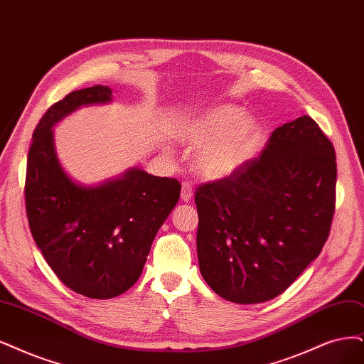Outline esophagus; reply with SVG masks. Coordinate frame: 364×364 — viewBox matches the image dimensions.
Listing matches in <instances>:
<instances>
[{
    "mask_svg": "<svg viewBox=\"0 0 364 364\" xmlns=\"http://www.w3.org/2000/svg\"><path fill=\"white\" fill-rule=\"evenodd\" d=\"M193 196V191H192V184L191 183H183V187H181V199L183 200H191Z\"/></svg>",
    "mask_w": 364,
    "mask_h": 364,
    "instance_id": "esophagus-1",
    "label": "esophagus"
}]
</instances>
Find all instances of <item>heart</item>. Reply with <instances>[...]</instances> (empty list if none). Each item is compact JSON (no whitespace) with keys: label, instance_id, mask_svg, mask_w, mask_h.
Masks as SVG:
<instances>
[{"label":"heart","instance_id":"obj_1","mask_svg":"<svg viewBox=\"0 0 364 364\" xmlns=\"http://www.w3.org/2000/svg\"><path fill=\"white\" fill-rule=\"evenodd\" d=\"M258 124L238 106L223 105L200 117L189 139L204 145L196 164L207 178H225L245 164L257 139Z\"/></svg>","mask_w":364,"mask_h":364}]
</instances>
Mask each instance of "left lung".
<instances>
[{
  "instance_id": "1",
  "label": "left lung",
  "mask_w": 364,
  "mask_h": 364,
  "mask_svg": "<svg viewBox=\"0 0 364 364\" xmlns=\"http://www.w3.org/2000/svg\"><path fill=\"white\" fill-rule=\"evenodd\" d=\"M334 146L309 115L277 127L262 153L198 186L199 270L222 299L268 301L324 247L336 208Z\"/></svg>"
}]
</instances>
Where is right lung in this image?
Wrapping results in <instances>:
<instances>
[{
  "mask_svg": "<svg viewBox=\"0 0 364 364\" xmlns=\"http://www.w3.org/2000/svg\"><path fill=\"white\" fill-rule=\"evenodd\" d=\"M111 88L72 91L53 103L33 133L25 175V208L37 247L52 272L88 299H114L139 279L151 243L178 203L181 184L130 169L97 187L63 171L52 126L82 105L111 102Z\"/></svg>",
  "mask_w": 364,
  "mask_h": 364,
  "instance_id": "obj_1",
  "label": "right lung"
}]
</instances>
